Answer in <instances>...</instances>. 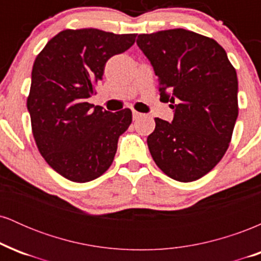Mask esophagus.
Listing matches in <instances>:
<instances>
[{"mask_svg": "<svg viewBox=\"0 0 261 261\" xmlns=\"http://www.w3.org/2000/svg\"><path fill=\"white\" fill-rule=\"evenodd\" d=\"M141 116H142V114L141 113H139V112H133V118H134V120H137V119H140Z\"/></svg>", "mask_w": 261, "mask_h": 261, "instance_id": "obj_1", "label": "esophagus"}]
</instances>
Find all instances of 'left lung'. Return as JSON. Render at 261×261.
Instances as JSON below:
<instances>
[{
	"mask_svg": "<svg viewBox=\"0 0 261 261\" xmlns=\"http://www.w3.org/2000/svg\"><path fill=\"white\" fill-rule=\"evenodd\" d=\"M136 43L158 76L161 99L174 109L172 122L154 118L152 158L174 180H197L229 146L238 116L234 67L217 41L187 29L140 34Z\"/></svg>",
	"mask_w": 261,
	"mask_h": 261,
	"instance_id": "left-lung-1",
	"label": "left lung"
}]
</instances>
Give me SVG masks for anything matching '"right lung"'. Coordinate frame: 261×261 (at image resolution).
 I'll return each mask as SVG.
<instances>
[{
  "mask_svg": "<svg viewBox=\"0 0 261 261\" xmlns=\"http://www.w3.org/2000/svg\"><path fill=\"white\" fill-rule=\"evenodd\" d=\"M136 34L66 29L35 59L27 108L39 152L60 175L97 179L112 166L118 140L133 121L130 109L112 113L89 104L107 61L126 51Z\"/></svg>",
  "mask_w": 261,
  "mask_h": 261,
  "instance_id": "add662e5",
  "label": "right lung"
}]
</instances>
